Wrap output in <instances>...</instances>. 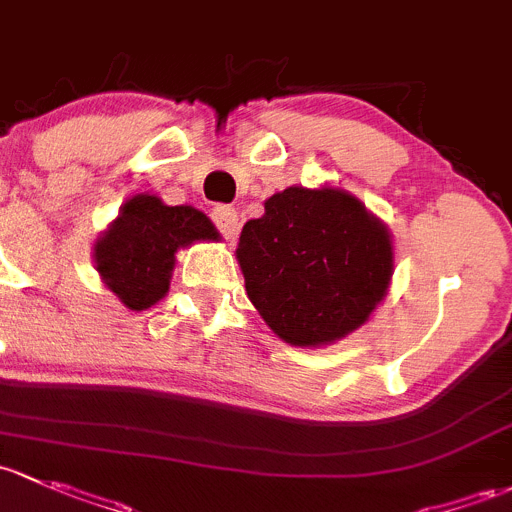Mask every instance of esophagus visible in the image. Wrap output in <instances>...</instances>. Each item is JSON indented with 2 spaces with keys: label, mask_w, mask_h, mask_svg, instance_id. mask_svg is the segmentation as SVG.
I'll list each match as a JSON object with an SVG mask.
<instances>
[{
  "label": "esophagus",
  "mask_w": 512,
  "mask_h": 512,
  "mask_svg": "<svg viewBox=\"0 0 512 512\" xmlns=\"http://www.w3.org/2000/svg\"><path fill=\"white\" fill-rule=\"evenodd\" d=\"M211 220L223 238H235V233H238V211L233 206L218 203L211 211Z\"/></svg>",
  "instance_id": "34e87169"
}]
</instances>
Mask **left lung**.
I'll list each match as a JSON object with an SVG mask.
<instances>
[{"label":"left lung","mask_w":512,"mask_h":512,"mask_svg":"<svg viewBox=\"0 0 512 512\" xmlns=\"http://www.w3.org/2000/svg\"><path fill=\"white\" fill-rule=\"evenodd\" d=\"M245 289L292 346H321L365 324L392 277L385 225L341 188H284L238 242Z\"/></svg>","instance_id":"1"}]
</instances>
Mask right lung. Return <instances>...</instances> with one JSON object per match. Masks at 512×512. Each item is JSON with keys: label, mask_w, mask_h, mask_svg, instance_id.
Segmentation results:
<instances>
[{"label": "right lung", "mask_w": 512, "mask_h": 512, "mask_svg": "<svg viewBox=\"0 0 512 512\" xmlns=\"http://www.w3.org/2000/svg\"><path fill=\"white\" fill-rule=\"evenodd\" d=\"M213 223L191 206H164L157 196L129 198L95 245V265L107 287L134 311L169 292L174 252L193 240H215Z\"/></svg>", "instance_id": "add662e5"}]
</instances>
